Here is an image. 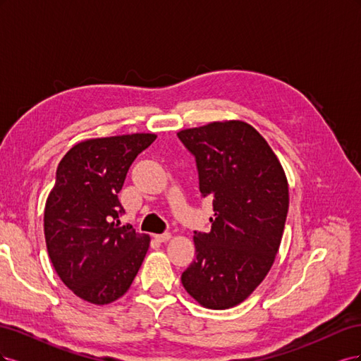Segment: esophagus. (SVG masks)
<instances>
[{
  "mask_svg": "<svg viewBox=\"0 0 361 361\" xmlns=\"http://www.w3.org/2000/svg\"><path fill=\"white\" fill-rule=\"evenodd\" d=\"M170 238H171V235L169 232L161 233V235H155V239H157V241H159V243H167Z\"/></svg>",
  "mask_w": 361,
  "mask_h": 361,
  "instance_id": "34e87169",
  "label": "esophagus"
}]
</instances>
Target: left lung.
Returning a JSON list of instances; mask_svg holds the SVG:
<instances>
[{
    "mask_svg": "<svg viewBox=\"0 0 361 361\" xmlns=\"http://www.w3.org/2000/svg\"><path fill=\"white\" fill-rule=\"evenodd\" d=\"M195 157L200 192L211 195V232H194L195 259L182 285L206 309L247 300L276 260L289 207L285 170L267 140L243 120L178 133Z\"/></svg>",
    "mask_w": 361,
    "mask_h": 361,
    "instance_id": "8db88e82",
    "label": "left lung"
}]
</instances>
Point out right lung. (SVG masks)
Returning <instances> with one entry per match:
<instances>
[{"mask_svg":"<svg viewBox=\"0 0 361 361\" xmlns=\"http://www.w3.org/2000/svg\"><path fill=\"white\" fill-rule=\"evenodd\" d=\"M155 138L140 133L84 140L59 164L43 215L47 248L61 281L87 302L123 297L143 264L150 236L120 227L117 194L130 164Z\"/></svg>","mask_w":361,"mask_h":361,"instance_id":"1","label":"right lung"}]
</instances>
